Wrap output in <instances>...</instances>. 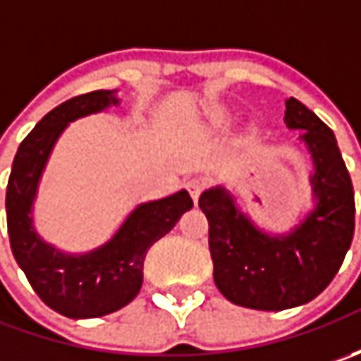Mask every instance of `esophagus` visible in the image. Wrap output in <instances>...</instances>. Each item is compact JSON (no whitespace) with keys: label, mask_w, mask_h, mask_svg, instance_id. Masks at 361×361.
<instances>
[{"label":"esophagus","mask_w":361,"mask_h":361,"mask_svg":"<svg viewBox=\"0 0 361 361\" xmlns=\"http://www.w3.org/2000/svg\"><path fill=\"white\" fill-rule=\"evenodd\" d=\"M187 190H188V195L192 197V201L197 202L199 201V197H201V192H202V188H204V185H202V180H199V178H190V180H187Z\"/></svg>","instance_id":"obj_1"}]
</instances>
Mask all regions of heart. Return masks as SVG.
<instances>
[{
    "label": "heart",
    "instance_id": "1",
    "mask_svg": "<svg viewBox=\"0 0 361 361\" xmlns=\"http://www.w3.org/2000/svg\"><path fill=\"white\" fill-rule=\"evenodd\" d=\"M227 120H229V114L227 112H223V110H219L213 114V122H215L216 126H221V124H227Z\"/></svg>",
    "mask_w": 361,
    "mask_h": 361
}]
</instances>
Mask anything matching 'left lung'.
<instances>
[{"instance_id":"8db88e82","label":"left lung","mask_w":361,"mask_h":361,"mask_svg":"<svg viewBox=\"0 0 361 361\" xmlns=\"http://www.w3.org/2000/svg\"><path fill=\"white\" fill-rule=\"evenodd\" d=\"M283 120L289 130H301L299 140L313 162V207L293 229L263 231L223 185L199 199L219 291L235 305L261 312L317 298L340 271L354 237V187L334 132L295 98L285 100Z\"/></svg>"}]
</instances>
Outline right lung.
<instances>
[{"instance_id":"obj_1","label":"right lung","mask_w":361,"mask_h":361,"mask_svg":"<svg viewBox=\"0 0 361 361\" xmlns=\"http://www.w3.org/2000/svg\"><path fill=\"white\" fill-rule=\"evenodd\" d=\"M118 104L116 90H96L56 106L23 138L7 180V233L13 257L39 299L72 319L102 317L128 305L142 287L148 249L192 209L185 188L140 202L108 241L86 253H66L39 237L34 202L58 138L70 122Z\"/></svg>"}]
</instances>
